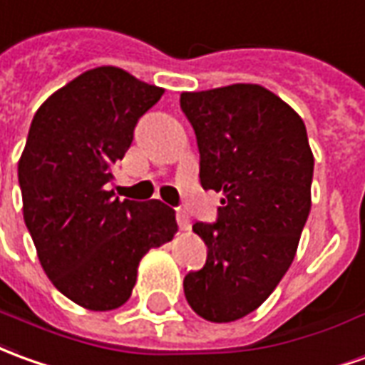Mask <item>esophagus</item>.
I'll use <instances>...</instances> for the list:
<instances>
[{
    "mask_svg": "<svg viewBox=\"0 0 365 365\" xmlns=\"http://www.w3.org/2000/svg\"><path fill=\"white\" fill-rule=\"evenodd\" d=\"M175 217H178V225H180V229H182V231H190V227H191L190 215H187L183 209H178Z\"/></svg>",
    "mask_w": 365,
    "mask_h": 365,
    "instance_id": "obj_1",
    "label": "esophagus"
}]
</instances>
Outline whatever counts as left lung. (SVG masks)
<instances>
[{"label": "left lung", "instance_id": "left-lung-1", "mask_svg": "<svg viewBox=\"0 0 365 365\" xmlns=\"http://www.w3.org/2000/svg\"><path fill=\"white\" fill-rule=\"evenodd\" d=\"M195 130L203 190L223 193L215 223H195L207 261L183 279L195 314L233 322L277 289L310 213L314 156L307 126L261 85L182 93Z\"/></svg>", "mask_w": 365, "mask_h": 365}]
</instances>
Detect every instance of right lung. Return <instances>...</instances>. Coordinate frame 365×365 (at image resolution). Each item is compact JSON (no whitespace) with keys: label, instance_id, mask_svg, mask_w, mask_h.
Wrapping results in <instances>:
<instances>
[{"label":"right lung","instance_id":"obj_1","mask_svg":"<svg viewBox=\"0 0 365 365\" xmlns=\"http://www.w3.org/2000/svg\"><path fill=\"white\" fill-rule=\"evenodd\" d=\"M162 94L118 67L91 68L41 104L17 164L23 219L43 271L94 312L122 307L142 257L178 231L165 203L120 201L106 187L136 122Z\"/></svg>","mask_w":365,"mask_h":365}]
</instances>
